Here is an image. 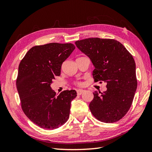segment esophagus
I'll return each mask as SVG.
<instances>
[{"instance_id":"esophagus-1","label":"esophagus","mask_w":152,"mask_h":152,"mask_svg":"<svg viewBox=\"0 0 152 152\" xmlns=\"http://www.w3.org/2000/svg\"><path fill=\"white\" fill-rule=\"evenodd\" d=\"M84 91H85L84 90H83V89H78V91H77V94H78V95H82Z\"/></svg>"}]
</instances>
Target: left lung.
Returning <instances> with one entry per match:
<instances>
[{
	"label": "left lung",
	"instance_id": "1",
	"mask_svg": "<svg viewBox=\"0 0 152 152\" xmlns=\"http://www.w3.org/2000/svg\"><path fill=\"white\" fill-rule=\"evenodd\" d=\"M75 44L95 66V82L106 83V91L93 92L94 98L89 104L92 114L102 122L118 121L129 110L137 88L133 56L114 39L89 38L76 41Z\"/></svg>",
	"mask_w": 152,
	"mask_h": 152
}]
</instances>
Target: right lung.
I'll list each match as a JSON object with an SVG mask.
<instances>
[{
  "instance_id": "add662e5",
  "label": "right lung",
  "mask_w": 152,
  "mask_h": 152,
  "mask_svg": "<svg viewBox=\"0 0 152 152\" xmlns=\"http://www.w3.org/2000/svg\"><path fill=\"white\" fill-rule=\"evenodd\" d=\"M75 49L72 44L49 43L36 46L25 54L18 68L16 88L21 107L30 120L40 127L54 129L65 124L75 90L59 95L51 88L55 76H60L62 63Z\"/></svg>"
}]
</instances>
